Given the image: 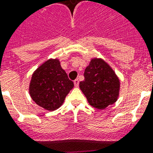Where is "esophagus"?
I'll return each instance as SVG.
<instances>
[{
	"mask_svg": "<svg viewBox=\"0 0 153 153\" xmlns=\"http://www.w3.org/2000/svg\"><path fill=\"white\" fill-rule=\"evenodd\" d=\"M74 86H75V87H79V79H75V80H74Z\"/></svg>",
	"mask_w": 153,
	"mask_h": 153,
	"instance_id": "1",
	"label": "esophagus"
}]
</instances>
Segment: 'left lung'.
<instances>
[{
	"label": "left lung",
	"instance_id": "left-lung-1",
	"mask_svg": "<svg viewBox=\"0 0 153 153\" xmlns=\"http://www.w3.org/2000/svg\"><path fill=\"white\" fill-rule=\"evenodd\" d=\"M79 87L93 108L103 110L118 100L120 80L108 62L100 58H91L85 69Z\"/></svg>",
	"mask_w": 153,
	"mask_h": 153
}]
</instances>
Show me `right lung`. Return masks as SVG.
Segmentation results:
<instances>
[{"instance_id":"1","label":"right lung","mask_w":153,"mask_h":153,"mask_svg":"<svg viewBox=\"0 0 153 153\" xmlns=\"http://www.w3.org/2000/svg\"><path fill=\"white\" fill-rule=\"evenodd\" d=\"M74 87L58 58H50L36 69L29 87L30 97L45 110L60 108L66 96Z\"/></svg>"}]
</instances>
